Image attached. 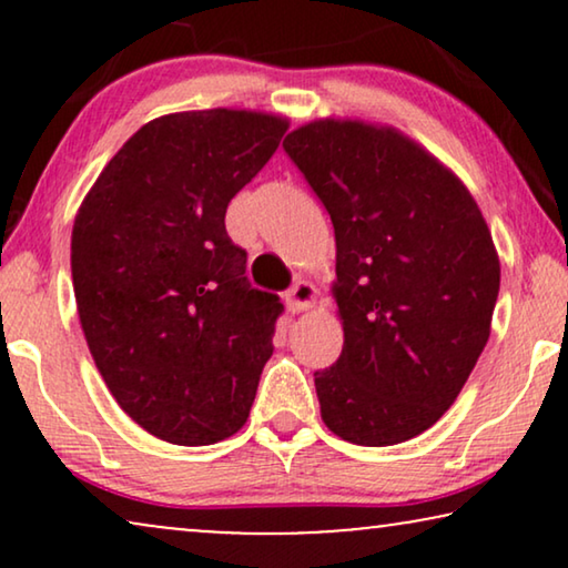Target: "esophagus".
<instances>
[{"label": "esophagus", "instance_id": "1", "mask_svg": "<svg viewBox=\"0 0 568 568\" xmlns=\"http://www.w3.org/2000/svg\"><path fill=\"white\" fill-rule=\"evenodd\" d=\"M284 300H286V307H290L292 313H300V310L313 307L315 286L310 284V282H305V278H300V282H294L290 290H286Z\"/></svg>", "mask_w": 568, "mask_h": 568}]
</instances>
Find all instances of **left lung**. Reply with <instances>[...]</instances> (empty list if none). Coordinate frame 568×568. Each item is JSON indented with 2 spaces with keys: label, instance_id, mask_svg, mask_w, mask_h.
<instances>
[{
  "label": "left lung",
  "instance_id": "8db88e82",
  "mask_svg": "<svg viewBox=\"0 0 568 568\" xmlns=\"http://www.w3.org/2000/svg\"><path fill=\"white\" fill-rule=\"evenodd\" d=\"M336 232L344 348L315 372L325 426L406 442L460 395L499 297V258L468 189L393 129L315 121L284 139Z\"/></svg>",
  "mask_w": 568,
  "mask_h": 568
}]
</instances>
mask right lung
I'll list each match as a JSON object with an SVG mask.
<instances>
[{"label":"right lung","instance_id":"1","mask_svg":"<svg viewBox=\"0 0 568 568\" xmlns=\"http://www.w3.org/2000/svg\"><path fill=\"white\" fill-rule=\"evenodd\" d=\"M286 121L189 111L136 131L82 201L72 230L77 313L108 390L173 445L232 437L274 354L282 300L253 290L224 227Z\"/></svg>","mask_w":568,"mask_h":568}]
</instances>
